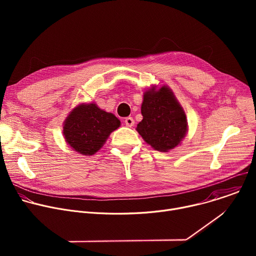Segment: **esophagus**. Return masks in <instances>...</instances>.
Listing matches in <instances>:
<instances>
[{"instance_id": "1", "label": "esophagus", "mask_w": 256, "mask_h": 256, "mask_svg": "<svg viewBox=\"0 0 256 256\" xmlns=\"http://www.w3.org/2000/svg\"><path fill=\"white\" fill-rule=\"evenodd\" d=\"M124 122H126V126H128V128H132L134 124V118H126V120H124Z\"/></svg>"}]
</instances>
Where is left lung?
<instances>
[{
    "instance_id": "obj_1",
    "label": "left lung",
    "mask_w": 256,
    "mask_h": 256,
    "mask_svg": "<svg viewBox=\"0 0 256 256\" xmlns=\"http://www.w3.org/2000/svg\"><path fill=\"white\" fill-rule=\"evenodd\" d=\"M140 112L142 120L136 130L159 152L176 148L188 132L186 112L167 85H155L144 92Z\"/></svg>"
}]
</instances>
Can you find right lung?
<instances>
[{
    "label": "right lung",
    "mask_w": 256,
    "mask_h": 256,
    "mask_svg": "<svg viewBox=\"0 0 256 256\" xmlns=\"http://www.w3.org/2000/svg\"><path fill=\"white\" fill-rule=\"evenodd\" d=\"M120 126V120L96 103H80L64 120L62 134L72 150L91 156L103 147L109 134Z\"/></svg>",
    "instance_id": "add662e5"
}]
</instances>
